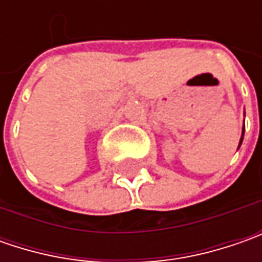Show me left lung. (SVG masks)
I'll use <instances>...</instances> for the list:
<instances>
[{
    "instance_id": "obj_1",
    "label": "left lung",
    "mask_w": 262,
    "mask_h": 262,
    "mask_svg": "<svg viewBox=\"0 0 262 262\" xmlns=\"http://www.w3.org/2000/svg\"><path fill=\"white\" fill-rule=\"evenodd\" d=\"M245 131V129H244ZM242 140H244V133H242V138H241V143H242ZM241 143H239V146H241Z\"/></svg>"
}]
</instances>
